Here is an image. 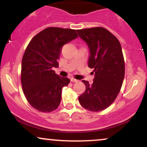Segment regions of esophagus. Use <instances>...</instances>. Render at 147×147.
Wrapping results in <instances>:
<instances>
[{
  "instance_id": "1",
  "label": "esophagus",
  "mask_w": 147,
  "mask_h": 147,
  "mask_svg": "<svg viewBox=\"0 0 147 147\" xmlns=\"http://www.w3.org/2000/svg\"><path fill=\"white\" fill-rule=\"evenodd\" d=\"M70 81H72V82H74V83H75V82H78V80L77 79H74V78H71V79H70Z\"/></svg>"
}]
</instances>
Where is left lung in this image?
Segmentation results:
<instances>
[{"instance_id":"8db88e82","label":"left lung","mask_w":147,"mask_h":147,"mask_svg":"<svg viewBox=\"0 0 147 147\" xmlns=\"http://www.w3.org/2000/svg\"><path fill=\"white\" fill-rule=\"evenodd\" d=\"M77 32L89 48L88 66L94 69L92 84L82 81L86 90L79 96V102L88 111H103L115 101L123 84L125 64L121 46L117 38L104 28Z\"/></svg>"}]
</instances>
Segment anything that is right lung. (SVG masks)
<instances>
[{
    "mask_svg": "<svg viewBox=\"0 0 147 147\" xmlns=\"http://www.w3.org/2000/svg\"><path fill=\"white\" fill-rule=\"evenodd\" d=\"M77 37L75 30L50 27L29 42L22 58L21 82L28 102L36 110L49 113L60 105L62 88L70 79L53 69L59 66L62 46Z\"/></svg>",
    "mask_w": 147,
    "mask_h": 147,
    "instance_id": "add662e5",
    "label": "right lung"
}]
</instances>
